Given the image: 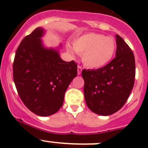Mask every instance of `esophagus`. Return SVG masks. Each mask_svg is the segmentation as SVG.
I'll return each instance as SVG.
<instances>
[{"mask_svg": "<svg viewBox=\"0 0 148 148\" xmlns=\"http://www.w3.org/2000/svg\"><path fill=\"white\" fill-rule=\"evenodd\" d=\"M82 71V66H78V67H77V74H78V75H80V74H81Z\"/></svg>", "mask_w": 148, "mask_h": 148, "instance_id": "esophagus-1", "label": "esophagus"}]
</instances>
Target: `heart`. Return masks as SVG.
<instances>
[{
	"label": "heart",
	"instance_id": "b5f03b06",
	"mask_svg": "<svg viewBox=\"0 0 148 148\" xmlns=\"http://www.w3.org/2000/svg\"><path fill=\"white\" fill-rule=\"evenodd\" d=\"M73 49L77 53L82 55V62L86 66L99 69L108 64L113 59L116 44L112 37L89 33L74 39ZM67 50L71 53L70 46H67Z\"/></svg>",
	"mask_w": 148,
	"mask_h": 148
}]
</instances>
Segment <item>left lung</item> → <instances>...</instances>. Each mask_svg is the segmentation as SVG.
<instances>
[{"mask_svg":"<svg viewBox=\"0 0 148 148\" xmlns=\"http://www.w3.org/2000/svg\"><path fill=\"white\" fill-rule=\"evenodd\" d=\"M116 57L97 69H83L84 94L87 107L93 112L107 116L120 110L133 88L135 62L133 52L116 35Z\"/></svg>","mask_w":148,"mask_h":148,"instance_id":"1","label":"left lung"}]
</instances>
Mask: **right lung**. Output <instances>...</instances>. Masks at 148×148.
I'll return each mask as SVG.
<instances>
[{
  "instance_id": "1",
  "label": "right lung",
  "mask_w": 148,
  "mask_h": 148,
  "mask_svg": "<svg viewBox=\"0 0 148 148\" xmlns=\"http://www.w3.org/2000/svg\"><path fill=\"white\" fill-rule=\"evenodd\" d=\"M44 34V28L38 27L26 36L16 50L13 65V81L22 102L42 117L59 111L77 74L74 61L65 62L57 49L44 46L41 38Z\"/></svg>"
}]
</instances>
